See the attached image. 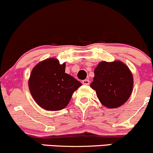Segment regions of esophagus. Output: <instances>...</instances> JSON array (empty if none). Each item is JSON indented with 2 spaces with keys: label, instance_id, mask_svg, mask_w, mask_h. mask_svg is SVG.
Masks as SVG:
<instances>
[{
  "label": "esophagus",
  "instance_id": "34e87169",
  "mask_svg": "<svg viewBox=\"0 0 153 153\" xmlns=\"http://www.w3.org/2000/svg\"><path fill=\"white\" fill-rule=\"evenodd\" d=\"M82 84H83V85H88L90 81H89V80H88V79H85V80H82Z\"/></svg>",
  "mask_w": 153,
  "mask_h": 153
}]
</instances>
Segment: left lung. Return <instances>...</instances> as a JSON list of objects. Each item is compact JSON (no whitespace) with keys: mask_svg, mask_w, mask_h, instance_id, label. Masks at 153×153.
I'll list each match as a JSON object with an SVG mask.
<instances>
[{"mask_svg":"<svg viewBox=\"0 0 153 153\" xmlns=\"http://www.w3.org/2000/svg\"><path fill=\"white\" fill-rule=\"evenodd\" d=\"M133 84L132 73L124 62L103 61L95 68L91 87L96 91L101 104L108 108H117L130 97Z\"/></svg>","mask_w":153,"mask_h":153,"instance_id":"left-lung-1","label":"left lung"}]
</instances>
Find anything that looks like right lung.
<instances>
[{
    "label": "right lung",
    "instance_id": "right-lung-1",
    "mask_svg": "<svg viewBox=\"0 0 153 153\" xmlns=\"http://www.w3.org/2000/svg\"><path fill=\"white\" fill-rule=\"evenodd\" d=\"M31 96L41 108L59 111L68 106L81 82L65 73V63L56 58L41 61L34 67L29 79Z\"/></svg>",
    "mask_w": 153,
    "mask_h": 153
}]
</instances>
